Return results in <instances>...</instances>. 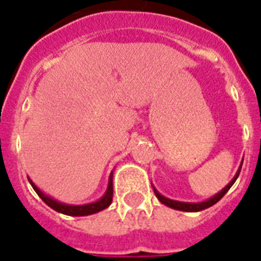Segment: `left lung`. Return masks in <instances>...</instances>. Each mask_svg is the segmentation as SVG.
Returning a JSON list of instances; mask_svg holds the SVG:
<instances>
[{
  "mask_svg": "<svg viewBox=\"0 0 261 261\" xmlns=\"http://www.w3.org/2000/svg\"><path fill=\"white\" fill-rule=\"evenodd\" d=\"M241 166H243V162H241L240 167H239V170H237L236 175H234L233 178H232V181L228 184V185L224 188V189L221 190V192H219L217 194H215L213 197H211V198H207L206 201H202V202H182V201H175V200H170V198H167V197L162 196L158 190L154 188V185H152V189H154V193H155L156 198L162 202L164 205H166V206L171 207V209H175V211H182V212H200V211H204V209H206V207H211L212 205H215L216 202H219L220 200H221L222 197L225 196L226 192L230 189V186L233 185L234 182H236L237 177H239V174H240V170H241Z\"/></svg>",
  "mask_w": 261,
  "mask_h": 261,
  "instance_id": "obj_1",
  "label": "left lung"
}]
</instances>
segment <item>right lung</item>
<instances>
[{"label": "right lung", "instance_id": "add662e5", "mask_svg": "<svg viewBox=\"0 0 261 261\" xmlns=\"http://www.w3.org/2000/svg\"><path fill=\"white\" fill-rule=\"evenodd\" d=\"M29 184L32 185V188L35 189V192L39 194V197L41 198L44 202L49 207H52L54 211L59 212V213H63V215H67V216H90V215H94V213H97V212L103 211L106 207H109L112 202V171L111 174H110V178H109V185H107V190L103 196L99 198L97 201L95 202H90V204H84V205H69V204H64V202H60V201L55 200L52 198L50 196L45 194L44 192L37 188V186L33 184L29 177Z\"/></svg>", "mask_w": 261, "mask_h": 261}]
</instances>
